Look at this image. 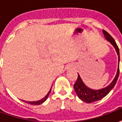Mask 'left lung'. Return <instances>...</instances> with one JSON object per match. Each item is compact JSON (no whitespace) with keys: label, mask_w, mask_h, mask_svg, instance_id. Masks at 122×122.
I'll return each instance as SVG.
<instances>
[{"label":"left lung","mask_w":122,"mask_h":122,"mask_svg":"<svg viewBox=\"0 0 122 122\" xmlns=\"http://www.w3.org/2000/svg\"><path fill=\"white\" fill-rule=\"evenodd\" d=\"M102 32L105 35L106 39L108 40L112 44L113 46L115 48L116 51L118 56V62H119L120 61V51H119V48L116 43L115 40L110 36V34L107 32L106 30H102ZM119 74H120V68H119V64H118L117 74L116 75V77L112 82V83L110 85H108L107 87L99 90H93L87 87L84 84V82H82L80 75L78 74V78H77L76 82H75V84H74V91L76 93L78 97L84 102L91 103V102H95V101H97L102 99L103 97H105L112 90L113 87H114V86L118 80Z\"/></svg>","instance_id":"1"}]
</instances>
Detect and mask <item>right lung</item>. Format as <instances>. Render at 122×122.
<instances>
[{
  "label": "right lung",
  "mask_w": 122,
  "mask_h": 122,
  "mask_svg": "<svg viewBox=\"0 0 122 122\" xmlns=\"http://www.w3.org/2000/svg\"><path fill=\"white\" fill-rule=\"evenodd\" d=\"M51 90V87L50 90L49 91V92L48 93V94L46 95V96L44 98H43L42 99L40 100V101H33V102H30V101H23L22 100L23 102H25L26 103H29V104H30V105H40V104H42L43 102L45 101L46 100L48 99V96H49V95H50V93Z\"/></svg>",
  "instance_id": "1"
}]
</instances>
